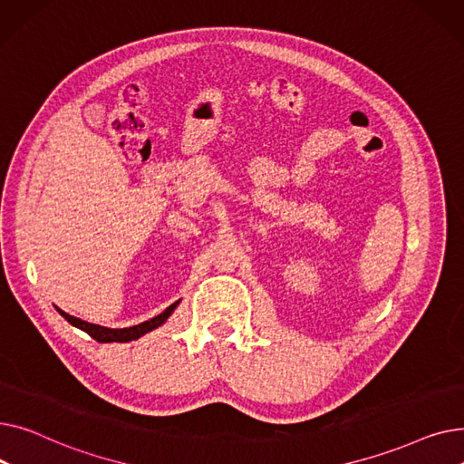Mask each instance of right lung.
I'll list each match as a JSON object with an SVG mask.
<instances>
[{"mask_svg": "<svg viewBox=\"0 0 464 464\" xmlns=\"http://www.w3.org/2000/svg\"><path fill=\"white\" fill-rule=\"evenodd\" d=\"M179 303H180V301H177V303H173L170 306H167L161 314H158L156 318H152V320H149V322H142V324H139V325L124 327V329H111V327H103V325L88 324V322H84V320H81V318H75V315H69L67 312L60 310L58 306H56V310L63 315V318H65L71 325H75V327L82 329V331L88 333L93 340H97V343H130V340H137V338H140L142 334L150 333V331L158 329L160 325H163V324L167 322L169 315L173 314V310L179 306Z\"/></svg>", "mask_w": 464, "mask_h": 464, "instance_id": "obj_1", "label": "right lung"}]
</instances>
